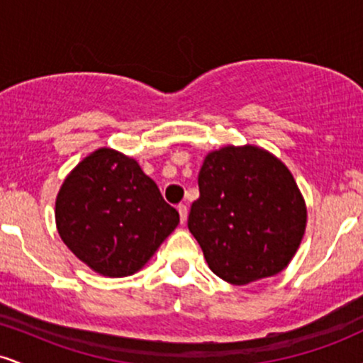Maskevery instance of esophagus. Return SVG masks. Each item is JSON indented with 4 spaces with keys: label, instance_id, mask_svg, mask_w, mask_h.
<instances>
[{
    "label": "esophagus",
    "instance_id": "esophagus-1",
    "mask_svg": "<svg viewBox=\"0 0 363 363\" xmlns=\"http://www.w3.org/2000/svg\"><path fill=\"white\" fill-rule=\"evenodd\" d=\"M177 211H179V216H181V223H184L187 220V206L186 205H179Z\"/></svg>",
    "mask_w": 363,
    "mask_h": 363
}]
</instances>
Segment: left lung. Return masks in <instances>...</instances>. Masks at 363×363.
Here are the masks:
<instances>
[{
  "label": "left lung",
  "mask_w": 363,
  "mask_h": 363,
  "mask_svg": "<svg viewBox=\"0 0 363 363\" xmlns=\"http://www.w3.org/2000/svg\"><path fill=\"white\" fill-rule=\"evenodd\" d=\"M198 186L187 227L216 277L247 285L286 268L307 210L281 160L252 145L223 147L206 155Z\"/></svg>",
  "instance_id": "obj_1"
}]
</instances>
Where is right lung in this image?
I'll list each match as a JSON object with an SVG mask.
<instances>
[{"instance_id":"add662e5","label":"right lung","mask_w":363,"mask_h":363,"mask_svg":"<svg viewBox=\"0 0 363 363\" xmlns=\"http://www.w3.org/2000/svg\"><path fill=\"white\" fill-rule=\"evenodd\" d=\"M177 223V210L138 162L111 148L83 158L56 198L62 242L104 277L123 278L143 268Z\"/></svg>"}]
</instances>
